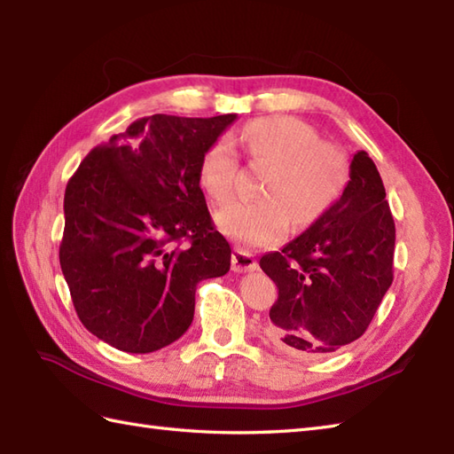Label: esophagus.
<instances>
[{"mask_svg":"<svg viewBox=\"0 0 454 454\" xmlns=\"http://www.w3.org/2000/svg\"><path fill=\"white\" fill-rule=\"evenodd\" d=\"M257 259L246 252V249H234L232 254V271L236 273H247V271H257Z\"/></svg>","mask_w":454,"mask_h":454,"instance_id":"esophagus-1","label":"esophagus"}]
</instances>
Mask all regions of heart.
Returning <instances> with one entry per match:
<instances>
[{
    "mask_svg": "<svg viewBox=\"0 0 454 454\" xmlns=\"http://www.w3.org/2000/svg\"><path fill=\"white\" fill-rule=\"evenodd\" d=\"M232 140L257 163L271 171L265 179L262 200H236L216 212V226L224 236L244 247L273 246L286 236L291 218L310 224L340 199L349 161L345 152L296 117L277 114L247 122ZM239 160L232 142H212L200 160V185L215 202L234 195Z\"/></svg>",
    "mask_w": 454,
    "mask_h": 454,
    "instance_id": "heart-1",
    "label": "heart"
}]
</instances>
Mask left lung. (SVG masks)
<instances>
[{"label": "left lung", "instance_id": "8db88e82", "mask_svg": "<svg viewBox=\"0 0 454 454\" xmlns=\"http://www.w3.org/2000/svg\"><path fill=\"white\" fill-rule=\"evenodd\" d=\"M396 226L380 173L364 150L333 205L259 265L278 288L267 335L296 356H320L366 332L394 278Z\"/></svg>", "mask_w": 454, "mask_h": 454}]
</instances>
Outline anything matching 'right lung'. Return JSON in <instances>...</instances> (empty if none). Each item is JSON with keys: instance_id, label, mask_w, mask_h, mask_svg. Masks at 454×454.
Returning a JSON list of instances; mask_svg holds the SVG:
<instances>
[{"instance_id": "obj_1", "label": "right lung", "mask_w": 454, "mask_h": 454, "mask_svg": "<svg viewBox=\"0 0 454 454\" xmlns=\"http://www.w3.org/2000/svg\"><path fill=\"white\" fill-rule=\"evenodd\" d=\"M236 114H152L93 148L67 181L60 267L82 324L127 353L189 330L202 278L230 271L200 160Z\"/></svg>"}]
</instances>
